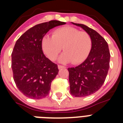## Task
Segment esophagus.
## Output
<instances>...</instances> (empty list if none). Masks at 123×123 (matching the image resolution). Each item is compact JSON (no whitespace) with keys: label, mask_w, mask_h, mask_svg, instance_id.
<instances>
[{"label":"esophagus","mask_w":123,"mask_h":123,"mask_svg":"<svg viewBox=\"0 0 123 123\" xmlns=\"http://www.w3.org/2000/svg\"><path fill=\"white\" fill-rule=\"evenodd\" d=\"M64 66H61V65H58V68H59V69H62V68H64Z\"/></svg>","instance_id":"esophagus-1"}]
</instances>
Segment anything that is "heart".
<instances>
[{
	"label": "heart",
	"mask_w": 123,
	"mask_h": 123,
	"mask_svg": "<svg viewBox=\"0 0 123 123\" xmlns=\"http://www.w3.org/2000/svg\"><path fill=\"white\" fill-rule=\"evenodd\" d=\"M41 47L44 54L51 61H55L62 50L64 52L59 59L61 63L72 62L74 64L82 63L89 55L92 48V39L87 32L76 28L65 26L52 32V36L43 37Z\"/></svg>",
	"instance_id": "obj_1"
}]
</instances>
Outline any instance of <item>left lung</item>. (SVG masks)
<instances>
[{
	"label": "left lung",
	"mask_w": 123,
	"mask_h": 123,
	"mask_svg": "<svg viewBox=\"0 0 123 123\" xmlns=\"http://www.w3.org/2000/svg\"><path fill=\"white\" fill-rule=\"evenodd\" d=\"M87 32L92 39V48L85 61L75 68H69L70 93L75 97H85L97 91L103 84L109 69V45L97 32L83 24H75Z\"/></svg>",
	"instance_id": "1"
}]
</instances>
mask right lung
Returning a JSON list of instances; mask_svg holds the SVG:
<instances>
[{
    "mask_svg": "<svg viewBox=\"0 0 123 123\" xmlns=\"http://www.w3.org/2000/svg\"><path fill=\"white\" fill-rule=\"evenodd\" d=\"M51 20L34 26L16 41L12 50L11 68L13 79L21 92L31 99L46 97L59 72L57 65L46 58L41 41L51 29L65 24Z\"/></svg>",
    "mask_w": 123,
    "mask_h": 123,
    "instance_id": "obj_1",
    "label": "right lung"
}]
</instances>
